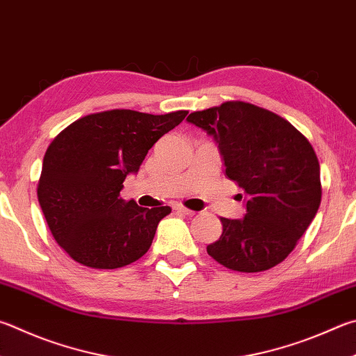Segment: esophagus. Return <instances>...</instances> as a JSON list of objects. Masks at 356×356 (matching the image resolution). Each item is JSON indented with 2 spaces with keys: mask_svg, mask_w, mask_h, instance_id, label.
I'll return each mask as SVG.
<instances>
[{
  "mask_svg": "<svg viewBox=\"0 0 356 356\" xmlns=\"http://www.w3.org/2000/svg\"><path fill=\"white\" fill-rule=\"evenodd\" d=\"M172 209L176 210V211H179V213H182V215H186V216H193V215H195V211L185 209V207H182V205H174Z\"/></svg>",
  "mask_w": 356,
  "mask_h": 356,
  "instance_id": "esophagus-1",
  "label": "esophagus"
}]
</instances>
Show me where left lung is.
I'll use <instances>...</instances> for the list:
<instances>
[{
  "label": "left lung",
  "instance_id": "1",
  "mask_svg": "<svg viewBox=\"0 0 356 356\" xmlns=\"http://www.w3.org/2000/svg\"><path fill=\"white\" fill-rule=\"evenodd\" d=\"M186 121L211 135L225 176L244 190V218H221L222 234L207 252L240 273L274 268L296 248L321 205L313 146L282 116L249 102H224L193 112Z\"/></svg>",
  "mask_w": 356,
  "mask_h": 356
}]
</instances>
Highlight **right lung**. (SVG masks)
Wrapping results in <instances>:
<instances>
[{
  "label": "right lung",
  "instance_id": "obj_1",
  "mask_svg": "<svg viewBox=\"0 0 356 356\" xmlns=\"http://www.w3.org/2000/svg\"><path fill=\"white\" fill-rule=\"evenodd\" d=\"M186 113L87 115L48 146L38 202L54 240L74 261L116 269L149 250L159 222L171 209H143L134 199H121L120 191L129 174L138 172L147 151Z\"/></svg>",
  "mask_w": 356,
  "mask_h": 356
}]
</instances>
